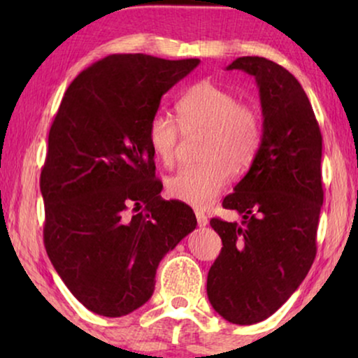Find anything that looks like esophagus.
Returning <instances> with one entry per match:
<instances>
[{"instance_id": "34e87169", "label": "esophagus", "mask_w": 358, "mask_h": 358, "mask_svg": "<svg viewBox=\"0 0 358 358\" xmlns=\"http://www.w3.org/2000/svg\"><path fill=\"white\" fill-rule=\"evenodd\" d=\"M195 217H197V223H199V227H205V224L208 223L207 215H205L203 212H200V210H195Z\"/></svg>"}]
</instances>
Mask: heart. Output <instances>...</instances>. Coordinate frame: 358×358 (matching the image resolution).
Listing matches in <instances>:
<instances>
[{
	"mask_svg": "<svg viewBox=\"0 0 358 358\" xmlns=\"http://www.w3.org/2000/svg\"><path fill=\"white\" fill-rule=\"evenodd\" d=\"M179 123L156 112L148 124V143L156 158L171 166L178 153L180 129L185 134L203 131L197 164L180 168L166 182L171 197L194 207H208L231 180L234 168H248L262 141L261 117L251 106L213 81L190 86L176 104Z\"/></svg>",
	"mask_w": 358,
	"mask_h": 358,
	"instance_id": "b5f03b06",
	"label": "heart"
}]
</instances>
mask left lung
Masks as SVG:
<instances>
[{
    "label": "left lung",
    "mask_w": 358,
    "mask_h": 358,
    "mask_svg": "<svg viewBox=\"0 0 358 358\" xmlns=\"http://www.w3.org/2000/svg\"><path fill=\"white\" fill-rule=\"evenodd\" d=\"M227 70L256 78L262 141L248 174L223 199L241 223L210 220L223 248L208 271L207 295L227 321L254 324L292 296L316 257L322 136L306 92L285 68L239 57Z\"/></svg>",
    "instance_id": "obj_1"
}]
</instances>
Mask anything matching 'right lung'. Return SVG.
<instances>
[{"label":"right lung","instance_id":"add662e5","mask_svg":"<svg viewBox=\"0 0 358 358\" xmlns=\"http://www.w3.org/2000/svg\"><path fill=\"white\" fill-rule=\"evenodd\" d=\"M199 63L109 55L71 81L53 119L41 173L43 244L68 290L96 315L145 305L161 259L197 227L189 205L161 199L148 124Z\"/></svg>","mask_w":358,"mask_h":358}]
</instances>
